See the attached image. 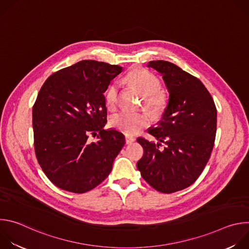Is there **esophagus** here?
<instances>
[{"label":"esophagus","mask_w":249,"mask_h":249,"mask_svg":"<svg viewBox=\"0 0 249 249\" xmlns=\"http://www.w3.org/2000/svg\"><path fill=\"white\" fill-rule=\"evenodd\" d=\"M125 140H126V144H127V145H131L132 143H134V142H135V139H134L133 137H128V136H127V137L125 138Z\"/></svg>","instance_id":"esophagus-1"}]
</instances>
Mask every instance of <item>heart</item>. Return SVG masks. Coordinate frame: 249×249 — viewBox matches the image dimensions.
I'll return each instance as SVG.
<instances>
[{"label": "heart", "instance_id": "obj_1", "mask_svg": "<svg viewBox=\"0 0 249 249\" xmlns=\"http://www.w3.org/2000/svg\"><path fill=\"white\" fill-rule=\"evenodd\" d=\"M126 82L138 89L145 97L147 107L154 111H160L164 107L165 98L160 92V84L158 78L151 72L144 69H136L131 71L125 78ZM119 97V84H111L105 92V103L108 109H114ZM151 118L148 112H130L120 111L110 118V125L125 135H135L144 127L150 124Z\"/></svg>", "mask_w": 249, "mask_h": 249}]
</instances>
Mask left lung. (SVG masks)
Listing matches in <instances>:
<instances>
[{
  "instance_id": "1",
  "label": "left lung",
  "mask_w": 249,
  "mask_h": 249,
  "mask_svg": "<svg viewBox=\"0 0 249 249\" xmlns=\"http://www.w3.org/2000/svg\"><path fill=\"white\" fill-rule=\"evenodd\" d=\"M147 67L162 77L169 97L161 120L148 130L158 143L137 139L144 148L137 167L156 190L173 193L193 184L205 168L215 143L217 109L201 81L178 66L158 60Z\"/></svg>"
}]
</instances>
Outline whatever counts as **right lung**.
Masks as SVG:
<instances>
[{
    "label": "right lung",
    "mask_w": 249,
    "mask_h": 249,
    "mask_svg": "<svg viewBox=\"0 0 249 249\" xmlns=\"http://www.w3.org/2000/svg\"><path fill=\"white\" fill-rule=\"evenodd\" d=\"M122 71L117 65L83 60L54 73L40 89L32 110L35 155L57 187L85 193L110 173L125 136L103 129L107 122L103 93ZM89 133L96 134L97 141L90 142Z\"/></svg>",
    "instance_id": "add662e5"
}]
</instances>
